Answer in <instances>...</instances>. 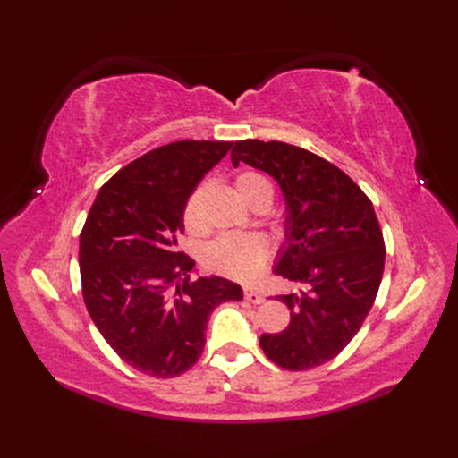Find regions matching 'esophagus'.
Segmentation results:
<instances>
[{"mask_svg": "<svg viewBox=\"0 0 458 458\" xmlns=\"http://www.w3.org/2000/svg\"><path fill=\"white\" fill-rule=\"evenodd\" d=\"M244 300L250 301V303H261L263 301V296L258 293V290L254 288H244Z\"/></svg>", "mask_w": 458, "mask_h": 458, "instance_id": "esophagus-1", "label": "esophagus"}]
</instances>
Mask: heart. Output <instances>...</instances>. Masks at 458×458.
I'll list each match as a JSON object with an SVG mask.
<instances>
[{
    "label": "heart",
    "instance_id": "heart-1",
    "mask_svg": "<svg viewBox=\"0 0 458 458\" xmlns=\"http://www.w3.org/2000/svg\"><path fill=\"white\" fill-rule=\"evenodd\" d=\"M234 189L239 197L252 206L258 199L273 200V187L266 177L258 172H241L234 177ZM206 185L197 187L185 202L183 221L191 233H200L204 229L202 199ZM269 259V242L259 234H224L206 248V266L239 281H252L266 267Z\"/></svg>",
    "mask_w": 458,
    "mask_h": 458
}]
</instances>
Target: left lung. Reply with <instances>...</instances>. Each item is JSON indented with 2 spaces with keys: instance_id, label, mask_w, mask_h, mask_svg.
<instances>
[{
  "instance_id": "1",
  "label": "left lung",
  "mask_w": 458,
  "mask_h": 458,
  "mask_svg": "<svg viewBox=\"0 0 458 458\" xmlns=\"http://www.w3.org/2000/svg\"><path fill=\"white\" fill-rule=\"evenodd\" d=\"M231 162L266 172L281 187L284 242L273 271L300 284L276 298L290 323L279 335H261V350L288 370L323 365L361 328L382 281L386 248L372 202L335 164L288 143L237 141Z\"/></svg>"
}]
</instances>
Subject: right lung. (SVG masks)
Listing matches in <instances>:
<instances>
[{"mask_svg":"<svg viewBox=\"0 0 458 458\" xmlns=\"http://www.w3.org/2000/svg\"><path fill=\"white\" fill-rule=\"evenodd\" d=\"M231 141H175L147 152L101 187L80 234L86 308L106 344L148 377L174 378L199 361L216 306L242 288L177 250L183 210Z\"/></svg>","mask_w":458,"mask_h":458,"instance_id":"add662e5","label":"right lung"}]
</instances>
